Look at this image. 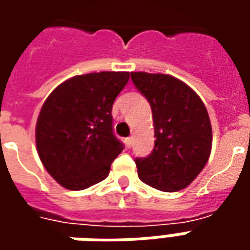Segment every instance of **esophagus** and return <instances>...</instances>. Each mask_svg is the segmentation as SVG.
<instances>
[{"label":"esophagus","mask_w":250,"mask_h":250,"mask_svg":"<svg viewBox=\"0 0 250 250\" xmlns=\"http://www.w3.org/2000/svg\"><path fill=\"white\" fill-rule=\"evenodd\" d=\"M125 147H128V148H130V147L132 146V138H131V136H128V138H125Z\"/></svg>","instance_id":"esophagus-1"}]
</instances>
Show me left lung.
<instances>
[{
	"label": "left lung",
	"mask_w": 250,
	"mask_h": 250,
	"mask_svg": "<svg viewBox=\"0 0 250 250\" xmlns=\"http://www.w3.org/2000/svg\"><path fill=\"white\" fill-rule=\"evenodd\" d=\"M131 79L151 105L155 138L151 154L135 159L139 179L167 193L188 188L211 151V125L204 102L170 75L131 72Z\"/></svg>",
	"instance_id": "8db88e82"
}]
</instances>
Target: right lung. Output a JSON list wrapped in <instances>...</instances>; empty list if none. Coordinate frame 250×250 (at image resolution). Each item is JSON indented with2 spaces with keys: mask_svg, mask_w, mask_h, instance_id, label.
I'll use <instances>...</instances> for the list:
<instances>
[{
  "mask_svg": "<svg viewBox=\"0 0 250 250\" xmlns=\"http://www.w3.org/2000/svg\"><path fill=\"white\" fill-rule=\"evenodd\" d=\"M130 72H95L62 83L46 98L36 125L41 162L62 188L84 190L108 177L123 150L112 130V104Z\"/></svg>",
  "mask_w": 250,
  "mask_h": 250,
  "instance_id": "add662e5",
  "label": "right lung"
}]
</instances>
